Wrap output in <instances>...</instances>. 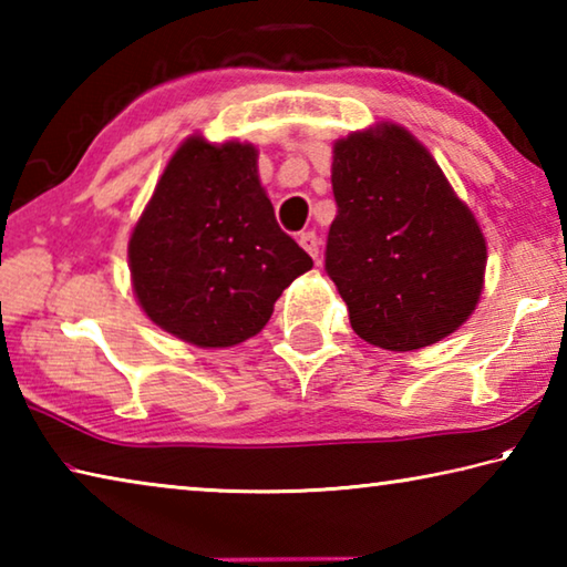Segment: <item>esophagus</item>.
Here are the masks:
<instances>
[{"label": "esophagus", "mask_w": 567, "mask_h": 567, "mask_svg": "<svg viewBox=\"0 0 567 567\" xmlns=\"http://www.w3.org/2000/svg\"><path fill=\"white\" fill-rule=\"evenodd\" d=\"M300 245L307 255L312 257V260H318L320 257V237L315 233H302L300 235Z\"/></svg>", "instance_id": "esophagus-1"}]
</instances>
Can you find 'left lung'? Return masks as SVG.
<instances>
[{
    "instance_id": "obj_1",
    "label": "left lung",
    "mask_w": 567,
    "mask_h": 567,
    "mask_svg": "<svg viewBox=\"0 0 567 567\" xmlns=\"http://www.w3.org/2000/svg\"><path fill=\"white\" fill-rule=\"evenodd\" d=\"M332 192L324 270L364 342L410 352L467 322L485 282V235L415 134L378 122L334 142Z\"/></svg>"
}]
</instances>
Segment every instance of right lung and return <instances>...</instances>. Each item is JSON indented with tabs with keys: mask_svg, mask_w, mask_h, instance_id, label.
Returning <instances> with one entry per match:
<instances>
[{
	"mask_svg": "<svg viewBox=\"0 0 567 567\" xmlns=\"http://www.w3.org/2000/svg\"><path fill=\"white\" fill-rule=\"evenodd\" d=\"M127 257L147 318L207 350L255 338L285 287L312 267L277 225L257 147L203 134H189L169 157Z\"/></svg>",
	"mask_w": 567,
	"mask_h": 567,
	"instance_id": "obj_1",
	"label": "right lung"
}]
</instances>
